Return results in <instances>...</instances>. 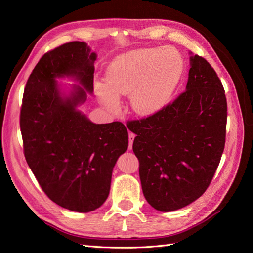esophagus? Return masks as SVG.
<instances>
[{
    "label": "esophagus",
    "mask_w": 253,
    "mask_h": 253,
    "mask_svg": "<svg viewBox=\"0 0 253 253\" xmlns=\"http://www.w3.org/2000/svg\"><path fill=\"white\" fill-rule=\"evenodd\" d=\"M135 133H132V132H129V135H128V140H129V144H128V149L129 150H131V148H132V142H133V140H135Z\"/></svg>",
    "instance_id": "esophagus-1"
}]
</instances>
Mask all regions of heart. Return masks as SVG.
Instances as JSON below:
<instances>
[{"label":"heart","instance_id":"b5f03b06","mask_svg":"<svg viewBox=\"0 0 253 253\" xmlns=\"http://www.w3.org/2000/svg\"><path fill=\"white\" fill-rule=\"evenodd\" d=\"M182 60L173 47L140 49L118 57L107 69L105 84H96L100 102L106 109L116 111L118 96H131L137 113L149 115L168 101L178 83Z\"/></svg>","mask_w":253,"mask_h":253}]
</instances>
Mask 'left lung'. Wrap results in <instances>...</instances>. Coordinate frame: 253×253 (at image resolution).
Here are the masks:
<instances>
[{
	"mask_svg": "<svg viewBox=\"0 0 253 253\" xmlns=\"http://www.w3.org/2000/svg\"><path fill=\"white\" fill-rule=\"evenodd\" d=\"M227 102L217 74L190 57L186 90L154 114L129 121L142 192L161 212L184 208L211 184L226 138Z\"/></svg>",
	"mask_w": 253,
	"mask_h": 253,
	"instance_id": "1",
	"label": "left lung"
}]
</instances>
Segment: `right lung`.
Segmentation results:
<instances>
[{
  "label": "right lung",
  "mask_w": 253,
  "mask_h": 253,
  "mask_svg": "<svg viewBox=\"0 0 253 253\" xmlns=\"http://www.w3.org/2000/svg\"><path fill=\"white\" fill-rule=\"evenodd\" d=\"M95 54L84 42H68L46 52L27 80L20 131L27 163L42 190L62 208L87 213L110 193L113 168L128 148L123 123L93 124L75 107L87 99L75 87L63 99L56 77H76L93 91Z\"/></svg>",
  "instance_id": "obj_1"
}]
</instances>
